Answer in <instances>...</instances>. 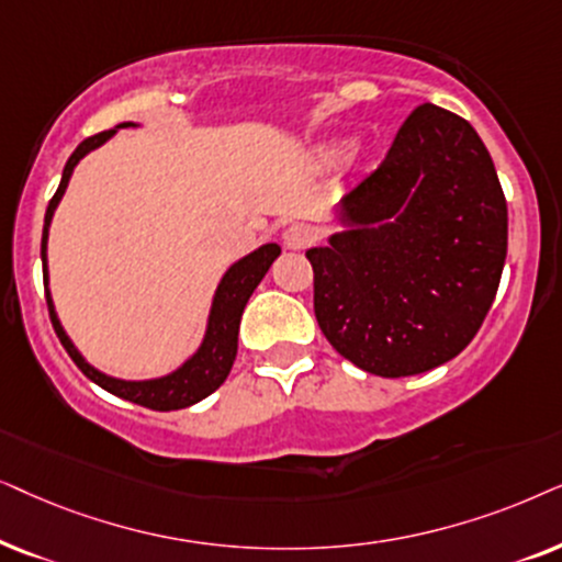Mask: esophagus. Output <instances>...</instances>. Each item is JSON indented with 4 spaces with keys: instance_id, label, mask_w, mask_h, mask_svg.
I'll return each instance as SVG.
<instances>
[{
    "instance_id": "1",
    "label": "esophagus",
    "mask_w": 562,
    "mask_h": 562,
    "mask_svg": "<svg viewBox=\"0 0 562 562\" xmlns=\"http://www.w3.org/2000/svg\"><path fill=\"white\" fill-rule=\"evenodd\" d=\"M316 241V231L311 226H303V223H295V226H290L285 231V246L293 251H303L308 249V246Z\"/></svg>"
}]
</instances>
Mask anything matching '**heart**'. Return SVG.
I'll list each match as a JSON object with an SVG mask.
<instances>
[{
    "label": "heart",
    "mask_w": 562,
    "mask_h": 562,
    "mask_svg": "<svg viewBox=\"0 0 562 562\" xmlns=\"http://www.w3.org/2000/svg\"><path fill=\"white\" fill-rule=\"evenodd\" d=\"M336 151H339V154H344V151H347V146H339V148H336Z\"/></svg>",
    "instance_id": "obj_1"
}]
</instances>
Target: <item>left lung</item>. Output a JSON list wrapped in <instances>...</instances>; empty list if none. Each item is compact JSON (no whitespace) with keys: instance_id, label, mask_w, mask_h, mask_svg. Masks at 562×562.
Masks as SVG:
<instances>
[{"instance_id":"obj_1","label":"left lung","mask_w":562,"mask_h":562,"mask_svg":"<svg viewBox=\"0 0 562 562\" xmlns=\"http://www.w3.org/2000/svg\"><path fill=\"white\" fill-rule=\"evenodd\" d=\"M339 215L347 231L305 251L328 344L380 378L458 357L488 316L508 241L504 190L473 125L418 104Z\"/></svg>"}]
</instances>
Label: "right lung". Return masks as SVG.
<instances>
[{
	"label": "right lung",
	"instance_id": "obj_1",
	"mask_svg": "<svg viewBox=\"0 0 562 562\" xmlns=\"http://www.w3.org/2000/svg\"><path fill=\"white\" fill-rule=\"evenodd\" d=\"M133 123H123L117 128H128ZM115 128L112 131H102L97 136H89L81 140L77 146V151L69 156L64 167V177L61 184L54 198H50L48 211H46V223H43V241H41V259H43V285L48 288V267H46V244H48V226L50 218H54L56 205L61 203L66 184H69L71 171L77 164L85 159V156L92 151V148L102 146L108 140ZM280 257V246L277 244H265L259 246L257 251H251L249 257L238 259L234 267L223 274L218 290H215L213 297V308H211V318H207V331L203 339V347L198 349V355L179 368L177 372H171L167 378L159 380H140V383H133V380H117L110 375H102L100 370H94L92 364L85 362V357L79 355L77 347H74L69 336L58 324V316L54 311V301H50V293L46 290V303H48V313H50V324H54L58 339H61L64 349L69 351V357L77 362V368L85 372V375L97 383L104 391L117 395V398H125L131 403H138V406L151 408V411H177V408H187L192 403L203 401L211 395L213 391H218L223 385V380L228 378L231 368H234L236 359V349H238V324H241V313L249 303V297L257 285L261 282V277L267 274V269L272 267V261Z\"/></svg>",
	"mask_w": 562,
	"mask_h": 562
}]
</instances>
